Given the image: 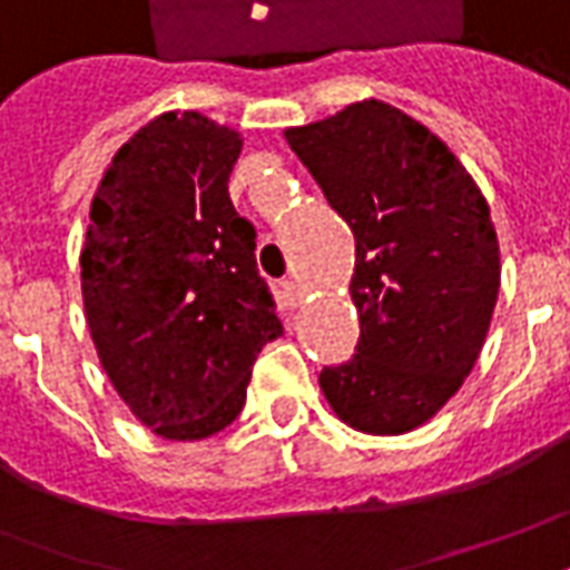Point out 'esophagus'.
<instances>
[{
  "label": "esophagus",
  "instance_id": "34e87169",
  "mask_svg": "<svg viewBox=\"0 0 570 570\" xmlns=\"http://www.w3.org/2000/svg\"><path fill=\"white\" fill-rule=\"evenodd\" d=\"M284 289H286V296L293 298V305H298V302L305 298V286L298 284V281H286Z\"/></svg>",
  "mask_w": 570,
  "mask_h": 570
}]
</instances>
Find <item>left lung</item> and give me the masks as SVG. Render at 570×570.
<instances>
[{
  "label": "left lung",
  "mask_w": 570,
  "mask_h": 570,
  "mask_svg": "<svg viewBox=\"0 0 570 570\" xmlns=\"http://www.w3.org/2000/svg\"><path fill=\"white\" fill-rule=\"evenodd\" d=\"M354 234L357 354L321 370L342 423L404 435L444 407L479 361L500 293L491 206L435 132L367 98L284 132Z\"/></svg>",
  "instance_id": "left-lung-1"
}]
</instances>
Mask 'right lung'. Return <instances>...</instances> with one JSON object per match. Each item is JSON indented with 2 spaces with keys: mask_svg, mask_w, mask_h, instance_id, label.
Segmentation results:
<instances>
[{
  "mask_svg": "<svg viewBox=\"0 0 570 570\" xmlns=\"http://www.w3.org/2000/svg\"><path fill=\"white\" fill-rule=\"evenodd\" d=\"M240 147L230 126L166 110L119 147L91 197L86 324L117 395L166 441L234 423L256 354L284 333L256 230L228 197Z\"/></svg>",
  "mask_w": 570,
  "mask_h": 570,
  "instance_id": "right-lung-1",
  "label": "right lung"
}]
</instances>
